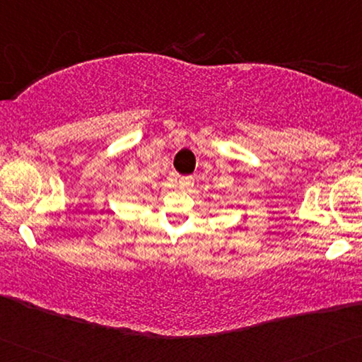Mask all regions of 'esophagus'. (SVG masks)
I'll return each instance as SVG.
<instances>
[{
	"instance_id": "esophagus-1",
	"label": "esophagus",
	"mask_w": 362,
	"mask_h": 362,
	"mask_svg": "<svg viewBox=\"0 0 362 362\" xmlns=\"http://www.w3.org/2000/svg\"><path fill=\"white\" fill-rule=\"evenodd\" d=\"M180 186L182 189H191L194 186V177L192 176H182L180 180Z\"/></svg>"
}]
</instances>
